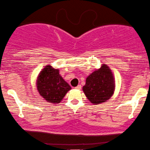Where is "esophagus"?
<instances>
[{
	"instance_id": "esophagus-1",
	"label": "esophagus",
	"mask_w": 150,
	"mask_h": 150,
	"mask_svg": "<svg viewBox=\"0 0 150 150\" xmlns=\"http://www.w3.org/2000/svg\"><path fill=\"white\" fill-rule=\"evenodd\" d=\"M75 88L77 89V90H80V89L81 88V85H78L76 87H75Z\"/></svg>"
}]
</instances>
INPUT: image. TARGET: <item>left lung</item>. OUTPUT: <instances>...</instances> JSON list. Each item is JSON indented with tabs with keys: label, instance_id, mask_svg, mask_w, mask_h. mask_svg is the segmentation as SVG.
<instances>
[{
	"label": "left lung",
	"instance_id": "obj_1",
	"mask_svg": "<svg viewBox=\"0 0 150 150\" xmlns=\"http://www.w3.org/2000/svg\"><path fill=\"white\" fill-rule=\"evenodd\" d=\"M115 88L112 70L107 64H103L87 77L82 90L89 101L98 105L108 100L113 95Z\"/></svg>",
	"mask_w": 150,
	"mask_h": 150
}]
</instances>
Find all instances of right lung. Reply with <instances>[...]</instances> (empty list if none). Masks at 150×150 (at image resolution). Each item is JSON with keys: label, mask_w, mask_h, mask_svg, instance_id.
Segmentation results:
<instances>
[{"label": "right lung", "mask_w": 150, "mask_h": 150, "mask_svg": "<svg viewBox=\"0 0 150 150\" xmlns=\"http://www.w3.org/2000/svg\"><path fill=\"white\" fill-rule=\"evenodd\" d=\"M39 93L47 102L59 103L71 88L59 74V69L47 65L39 73L36 80Z\"/></svg>", "instance_id": "add662e5"}]
</instances>
